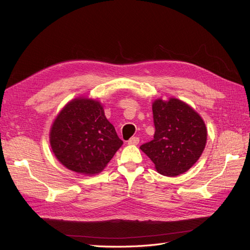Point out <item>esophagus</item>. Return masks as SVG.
<instances>
[{"label": "esophagus", "instance_id": "34e87169", "mask_svg": "<svg viewBox=\"0 0 250 250\" xmlns=\"http://www.w3.org/2000/svg\"><path fill=\"white\" fill-rule=\"evenodd\" d=\"M140 143V139L138 137H132L129 141H128V145H138Z\"/></svg>", "mask_w": 250, "mask_h": 250}]
</instances>
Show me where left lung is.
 <instances>
[{"label":"left lung","instance_id":"left-lung-1","mask_svg":"<svg viewBox=\"0 0 250 250\" xmlns=\"http://www.w3.org/2000/svg\"><path fill=\"white\" fill-rule=\"evenodd\" d=\"M154 139L140 149L165 176H177L199 160L208 140L204 121L190 105L176 98L152 103Z\"/></svg>","mask_w":250,"mask_h":250}]
</instances>
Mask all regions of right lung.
I'll return each mask as SVG.
<instances>
[{
	"mask_svg": "<svg viewBox=\"0 0 250 250\" xmlns=\"http://www.w3.org/2000/svg\"><path fill=\"white\" fill-rule=\"evenodd\" d=\"M50 145L65 168L92 176L103 171L123 141L99 101L78 97L65 104L53 122Z\"/></svg>",
	"mask_w": 250,
	"mask_h": 250,
	"instance_id": "obj_1",
	"label": "right lung"
}]
</instances>
